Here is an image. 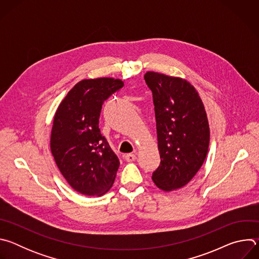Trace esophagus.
Masks as SVG:
<instances>
[{
	"label": "esophagus",
	"mask_w": 259,
	"mask_h": 259,
	"mask_svg": "<svg viewBox=\"0 0 259 259\" xmlns=\"http://www.w3.org/2000/svg\"><path fill=\"white\" fill-rule=\"evenodd\" d=\"M124 159L127 161V162H133L136 160V155L134 154H127L124 156Z\"/></svg>",
	"instance_id": "obj_1"
}]
</instances>
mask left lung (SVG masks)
<instances>
[{"label": "left lung", "instance_id": "1", "mask_svg": "<svg viewBox=\"0 0 259 259\" xmlns=\"http://www.w3.org/2000/svg\"><path fill=\"white\" fill-rule=\"evenodd\" d=\"M153 93L161 162L153 173L156 186L174 191L189 183L203 165L210 130L204 104L188 81L147 71Z\"/></svg>", "mask_w": 259, "mask_h": 259}]
</instances>
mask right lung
Here are the masks:
<instances>
[{"mask_svg":"<svg viewBox=\"0 0 259 259\" xmlns=\"http://www.w3.org/2000/svg\"><path fill=\"white\" fill-rule=\"evenodd\" d=\"M121 80H83L59 104L51 131V153L69 186L86 196H101L116 178L120 161L98 128L101 107L123 88Z\"/></svg>","mask_w":259,"mask_h":259,"instance_id":"right-lung-1","label":"right lung"}]
</instances>
